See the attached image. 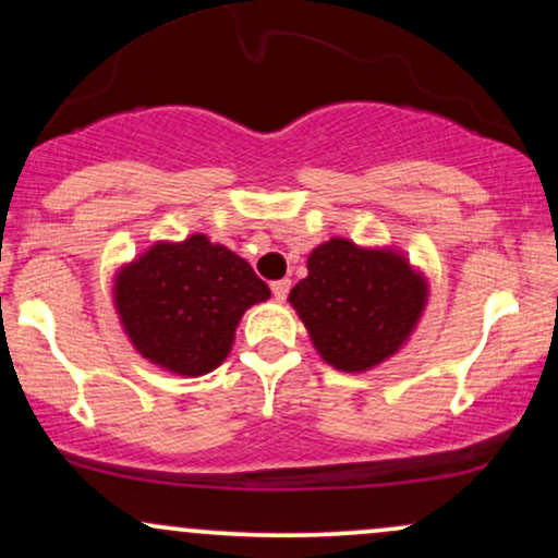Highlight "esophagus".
<instances>
[{
  "label": "esophagus",
  "instance_id": "esophagus-1",
  "mask_svg": "<svg viewBox=\"0 0 558 558\" xmlns=\"http://www.w3.org/2000/svg\"><path fill=\"white\" fill-rule=\"evenodd\" d=\"M270 288H272V296H275V299H278V301H286L288 291H291V280H288V278H283V280H275V283H272Z\"/></svg>",
  "mask_w": 558,
  "mask_h": 558
}]
</instances>
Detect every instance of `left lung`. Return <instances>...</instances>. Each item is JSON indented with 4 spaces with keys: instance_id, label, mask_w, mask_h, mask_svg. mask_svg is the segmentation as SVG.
Listing matches in <instances>:
<instances>
[{
    "instance_id": "8db88e82",
    "label": "left lung",
    "mask_w": 558,
    "mask_h": 558,
    "mask_svg": "<svg viewBox=\"0 0 558 558\" xmlns=\"http://www.w3.org/2000/svg\"><path fill=\"white\" fill-rule=\"evenodd\" d=\"M306 270L288 301L317 354L341 373H367L393 356L425 312L427 278L393 246L336 235L310 254Z\"/></svg>"
}]
</instances>
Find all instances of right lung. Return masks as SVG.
I'll list each match as a JSON object with an SVG mask.
<instances>
[{
  "label": "right lung",
  "mask_w": 558,
  "mask_h": 558,
  "mask_svg": "<svg viewBox=\"0 0 558 558\" xmlns=\"http://www.w3.org/2000/svg\"><path fill=\"white\" fill-rule=\"evenodd\" d=\"M114 310L144 360L183 377L220 367L243 312L270 299L246 259L204 233L157 241L114 275Z\"/></svg>",
  "instance_id": "1"
}]
</instances>
